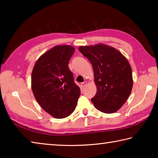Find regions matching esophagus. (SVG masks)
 Here are the masks:
<instances>
[{"instance_id": "esophagus-1", "label": "esophagus", "mask_w": 158, "mask_h": 158, "mask_svg": "<svg viewBox=\"0 0 158 158\" xmlns=\"http://www.w3.org/2000/svg\"><path fill=\"white\" fill-rule=\"evenodd\" d=\"M86 84H87V82L86 81H84V82L81 83V85H80V86H81V89H84V88L85 86V85H86Z\"/></svg>"}]
</instances>
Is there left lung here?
Segmentation results:
<instances>
[{"label": "left lung", "mask_w": 158, "mask_h": 158, "mask_svg": "<svg viewBox=\"0 0 158 158\" xmlns=\"http://www.w3.org/2000/svg\"><path fill=\"white\" fill-rule=\"evenodd\" d=\"M91 63L97 93L91 102L98 110L113 114L124 105L133 85L132 68L118 50L105 44L79 47Z\"/></svg>", "instance_id": "left-lung-1"}]
</instances>
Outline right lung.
I'll list each match as a JSON object with an SVG mask.
<instances>
[{
  "label": "right lung",
  "mask_w": 158,
  "mask_h": 158,
  "mask_svg": "<svg viewBox=\"0 0 158 158\" xmlns=\"http://www.w3.org/2000/svg\"><path fill=\"white\" fill-rule=\"evenodd\" d=\"M75 49L57 45L37 60L31 74V88L44 110L56 118H64L74 111L81 94L68 67Z\"/></svg>",
  "instance_id": "1"
}]
</instances>
